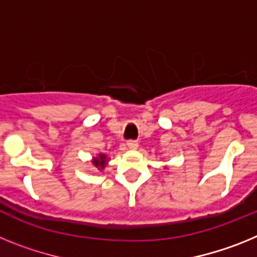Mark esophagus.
<instances>
[{
	"mask_svg": "<svg viewBox=\"0 0 257 257\" xmlns=\"http://www.w3.org/2000/svg\"><path fill=\"white\" fill-rule=\"evenodd\" d=\"M127 147H128V149H131V151H136V149L139 148V144H138V142H128L127 143Z\"/></svg>",
	"mask_w": 257,
	"mask_h": 257,
	"instance_id": "1",
	"label": "esophagus"
}]
</instances>
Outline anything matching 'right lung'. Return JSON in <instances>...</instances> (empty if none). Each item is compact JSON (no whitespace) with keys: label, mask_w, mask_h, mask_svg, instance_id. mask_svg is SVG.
<instances>
[{"label":"right lung","mask_w":257,"mask_h":257,"mask_svg":"<svg viewBox=\"0 0 257 257\" xmlns=\"http://www.w3.org/2000/svg\"><path fill=\"white\" fill-rule=\"evenodd\" d=\"M91 162H92V165H94L95 169L103 171V170L105 169V166L108 165L109 158H108V156H106V154L99 153V154H97V156L92 157Z\"/></svg>","instance_id":"1"}]
</instances>
